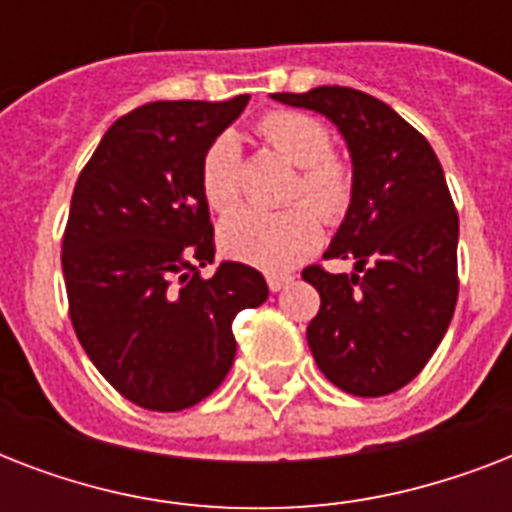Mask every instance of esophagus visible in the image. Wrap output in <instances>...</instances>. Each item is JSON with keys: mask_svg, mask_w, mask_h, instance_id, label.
<instances>
[{"mask_svg": "<svg viewBox=\"0 0 512 512\" xmlns=\"http://www.w3.org/2000/svg\"><path fill=\"white\" fill-rule=\"evenodd\" d=\"M292 284V276L289 273H271L268 276V287H271V292H281L284 287H289Z\"/></svg>", "mask_w": 512, "mask_h": 512, "instance_id": "obj_1", "label": "esophagus"}]
</instances>
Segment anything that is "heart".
<instances>
[{
	"label": "heart",
	"instance_id": "1",
	"mask_svg": "<svg viewBox=\"0 0 512 512\" xmlns=\"http://www.w3.org/2000/svg\"><path fill=\"white\" fill-rule=\"evenodd\" d=\"M257 135L289 164L300 167L292 188L295 196H305L329 223L345 215L353 180L348 164L329 154L324 124L297 111H271L260 116ZM201 191L217 212L239 201L241 148L233 132H223L209 143L201 159ZM312 208L292 204L287 209H236L220 223V247L233 260L263 271H289L311 255L321 239V220Z\"/></svg>",
	"mask_w": 512,
	"mask_h": 512
}]
</instances>
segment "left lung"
<instances>
[{
  "instance_id": "1",
  "label": "left lung",
  "mask_w": 512,
  "mask_h": 512,
  "mask_svg": "<svg viewBox=\"0 0 512 512\" xmlns=\"http://www.w3.org/2000/svg\"><path fill=\"white\" fill-rule=\"evenodd\" d=\"M327 116L345 138L353 191L324 257L353 273L305 268L321 308L308 345L329 382L377 398L404 388L444 340L457 305L460 217L430 143L382 100L350 87L273 92Z\"/></svg>"
}]
</instances>
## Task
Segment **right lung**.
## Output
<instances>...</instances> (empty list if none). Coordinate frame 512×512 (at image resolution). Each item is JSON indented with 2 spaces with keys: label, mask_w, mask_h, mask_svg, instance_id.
<instances>
[{
  "label": "right lung",
  "mask_w": 512,
  "mask_h": 512,
  "mask_svg": "<svg viewBox=\"0 0 512 512\" xmlns=\"http://www.w3.org/2000/svg\"><path fill=\"white\" fill-rule=\"evenodd\" d=\"M247 103L135 108L108 127L71 196L60 255L71 324L98 372L151 412L207 398L236 356V313L268 300L244 263L201 276L215 260L201 159Z\"/></svg>",
  "instance_id": "1"
}]
</instances>
